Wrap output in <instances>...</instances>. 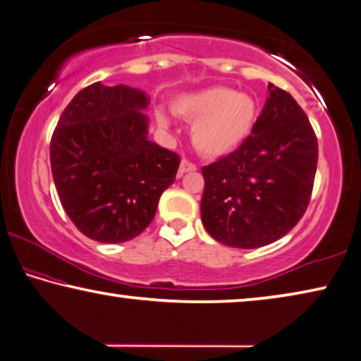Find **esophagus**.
<instances>
[{"label":"esophagus","instance_id":"1","mask_svg":"<svg viewBox=\"0 0 361 361\" xmlns=\"http://www.w3.org/2000/svg\"><path fill=\"white\" fill-rule=\"evenodd\" d=\"M197 169V166L190 162V160L183 159L181 164H180V169H178V176H183V173H186V171H195Z\"/></svg>","mask_w":361,"mask_h":361}]
</instances>
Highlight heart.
<instances>
[{
    "label": "heart",
    "mask_w": 361,
    "mask_h": 361,
    "mask_svg": "<svg viewBox=\"0 0 361 361\" xmlns=\"http://www.w3.org/2000/svg\"><path fill=\"white\" fill-rule=\"evenodd\" d=\"M173 111L195 123L192 144L204 155H224L248 137L257 116L256 100L232 87H211L185 94L173 102ZM160 126H169L164 113L157 115Z\"/></svg>",
    "instance_id": "obj_1"
}]
</instances>
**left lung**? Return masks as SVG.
<instances>
[{
    "label": "left lung",
    "instance_id": "8db88e82",
    "mask_svg": "<svg viewBox=\"0 0 361 361\" xmlns=\"http://www.w3.org/2000/svg\"><path fill=\"white\" fill-rule=\"evenodd\" d=\"M269 95L240 147L202 166L201 219L207 233L233 248H259L300 222L313 192L318 137L283 89Z\"/></svg>",
    "mask_w": 361,
    "mask_h": 361
}]
</instances>
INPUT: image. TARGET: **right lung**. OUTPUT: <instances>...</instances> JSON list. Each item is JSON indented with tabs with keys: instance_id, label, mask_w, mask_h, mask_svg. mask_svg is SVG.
<instances>
[{
	"instance_id": "add662e5",
	"label": "right lung",
	"mask_w": 361,
	"mask_h": 361,
	"mask_svg": "<svg viewBox=\"0 0 361 361\" xmlns=\"http://www.w3.org/2000/svg\"><path fill=\"white\" fill-rule=\"evenodd\" d=\"M141 90L94 82L74 95L50 142L53 181L68 217L100 243H123L152 222L180 155L147 139Z\"/></svg>"
}]
</instances>
